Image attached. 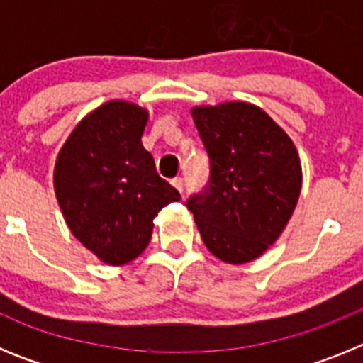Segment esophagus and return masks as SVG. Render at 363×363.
I'll return each mask as SVG.
<instances>
[{
	"mask_svg": "<svg viewBox=\"0 0 363 363\" xmlns=\"http://www.w3.org/2000/svg\"><path fill=\"white\" fill-rule=\"evenodd\" d=\"M172 185H174V187L176 189H178V192H179V194H184V179H182V178H174V179H172Z\"/></svg>",
	"mask_w": 363,
	"mask_h": 363,
	"instance_id": "1",
	"label": "esophagus"
}]
</instances>
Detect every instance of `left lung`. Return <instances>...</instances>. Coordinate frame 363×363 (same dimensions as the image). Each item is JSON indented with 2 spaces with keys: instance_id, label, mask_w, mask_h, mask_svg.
<instances>
[{
  "instance_id": "left-lung-1",
  "label": "left lung",
  "mask_w": 363,
  "mask_h": 363,
  "mask_svg": "<svg viewBox=\"0 0 363 363\" xmlns=\"http://www.w3.org/2000/svg\"><path fill=\"white\" fill-rule=\"evenodd\" d=\"M191 114L209 154L211 178L187 207L218 259L252 262L280 238L298 203L296 147L267 112L247 101L200 105Z\"/></svg>"
}]
</instances>
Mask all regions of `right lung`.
<instances>
[{"label":"right lung","mask_w":363,"mask_h":363,"mask_svg":"<svg viewBox=\"0 0 363 363\" xmlns=\"http://www.w3.org/2000/svg\"><path fill=\"white\" fill-rule=\"evenodd\" d=\"M147 120V108L125 99L99 105L74 127L54 165V192L70 233L107 265L142 255L154 218L179 201L142 143Z\"/></svg>","instance_id":"1"}]
</instances>
